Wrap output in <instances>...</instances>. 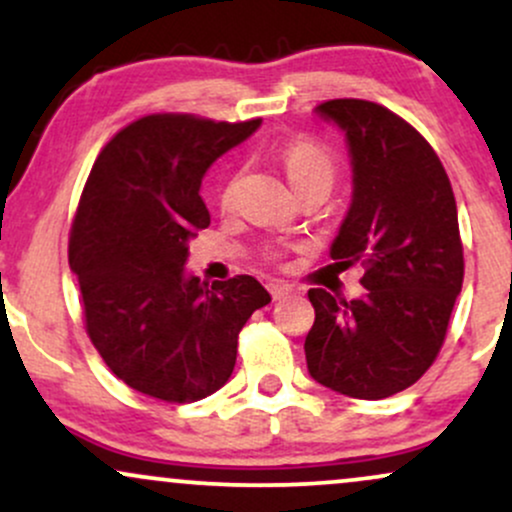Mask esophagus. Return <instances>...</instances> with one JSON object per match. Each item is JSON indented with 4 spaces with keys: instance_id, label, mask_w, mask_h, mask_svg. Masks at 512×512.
I'll use <instances>...</instances> for the list:
<instances>
[{
    "instance_id": "obj_1",
    "label": "esophagus",
    "mask_w": 512,
    "mask_h": 512,
    "mask_svg": "<svg viewBox=\"0 0 512 512\" xmlns=\"http://www.w3.org/2000/svg\"><path fill=\"white\" fill-rule=\"evenodd\" d=\"M291 291H293L291 286H286V284H269V293H272L274 301H281V298L289 296Z\"/></svg>"
}]
</instances>
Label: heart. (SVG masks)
Listing matches in <instances>:
<instances>
[{
	"mask_svg": "<svg viewBox=\"0 0 512 512\" xmlns=\"http://www.w3.org/2000/svg\"><path fill=\"white\" fill-rule=\"evenodd\" d=\"M281 166L296 192L325 190L330 192L334 175H337V161L325 144L315 139H293L281 149ZM231 199V187L221 192V202Z\"/></svg>",
	"mask_w": 512,
	"mask_h": 512,
	"instance_id": "b5f03b06",
	"label": "heart"
}]
</instances>
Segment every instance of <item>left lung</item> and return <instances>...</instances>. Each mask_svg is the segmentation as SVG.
I'll list each match as a JSON object with an SVG mask.
<instances>
[{
    "label": "left lung",
    "instance_id": "1",
    "mask_svg": "<svg viewBox=\"0 0 512 512\" xmlns=\"http://www.w3.org/2000/svg\"><path fill=\"white\" fill-rule=\"evenodd\" d=\"M315 115L344 134L351 161V204L330 255L342 269L361 262L366 291L351 301L308 291L305 361L339 395L385 399L431 368L448 332L464 276L455 195L436 151L383 105L339 98Z\"/></svg>",
    "mask_w": 512,
    "mask_h": 512
}]
</instances>
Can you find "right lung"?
<instances>
[{
  "mask_svg": "<svg viewBox=\"0 0 512 512\" xmlns=\"http://www.w3.org/2000/svg\"><path fill=\"white\" fill-rule=\"evenodd\" d=\"M260 125L149 115L117 132L93 163L69 267L93 346L142 395L197 402L221 390L236 366L238 332L272 301L255 276L209 289L185 272L190 240L209 226L204 175Z\"/></svg>",
  "mask_w": 512,
  "mask_h": 512,
  "instance_id": "1",
  "label": "right lung"
}]
</instances>
